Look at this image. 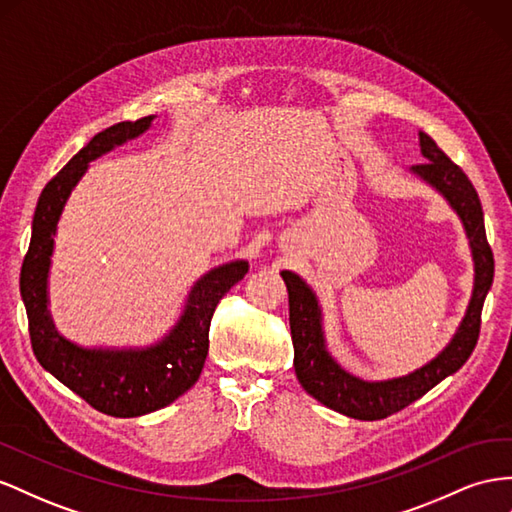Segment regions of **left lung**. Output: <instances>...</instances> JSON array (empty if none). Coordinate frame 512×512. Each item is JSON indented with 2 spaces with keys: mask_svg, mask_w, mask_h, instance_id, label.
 Listing matches in <instances>:
<instances>
[{
  "mask_svg": "<svg viewBox=\"0 0 512 512\" xmlns=\"http://www.w3.org/2000/svg\"><path fill=\"white\" fill-rule=\"evenodd\" d=\"M418 137L420 153L426 161L411 165L409 172L428 187H433L450 204V209L459 215L474 260V288L463 321L454 331L452 340L431 362L409 372V375L383 381H364L351 375L327 351L323 310L314 290L297 273H280L288 290L290 336H293L295 347L293 364L301 388L325 407L355 420L388 418L424 396L452 372H457L476 347L482 303H485L493 284V254L487 243L485 217H482V206L474 185L431 137L422 131Z\"/></svg>",
  "mask_w": 512,
  "mask_h": 512,
  "instance_id": "8db88e82",
  "label": "left lung"
}]
</instances>
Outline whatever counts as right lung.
Segmentation results:
<instances>
[{
	"instance_id": "1",
	"label": "right lung",
	"mask_w": 512,
	"mask_h": 512,
	"mask_svg": "<svg viewBox=\"0 0 512 512\" xmlns=\"http://www.w3.org/2000/svg\"><path fill=\"white\" fill-rule=\"evenodd\" d=\"M155 116L118 122L92 140L55 174L40 193L30 250L21 267V297L34 355L47 372L92 405L114 418H137L168 407L200 379L209 353L213 312L228 290L245 278L247 260H230L193 282L185 308L172 329L155 344L127 349H88L64 338L49 310V269L58 222L73 189L90 161L146 133Z\"/></svg>"
}]
</instances>
